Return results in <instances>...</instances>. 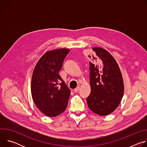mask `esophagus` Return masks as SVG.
<instances>
[{
	"instance_id": "34e87169",
	"label": "esophagus",
	"mask_w": 147,
	"mask_h": 147,
	"mask_svg": "<svg viewBox=\"0 0 147 147\" xmlns=\"http://www.w3.org/2000/svg\"><path fill=\"white\" fill-rule=\"evenodd\" d=\"M79 90H80V87H77L76 88H75V89L74 90V91L75 92H78L79 91Z\"/></svg>"
}]
</instances>
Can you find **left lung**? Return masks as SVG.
Segmentation results:
<instances>
[{"label": "left lung", "mask_w": 147, "mask_h": 147, "mask_svg": "<svg viewBox=\"0 0 147 147\" xmlns=\"http://www.w3.org/2000/svg\"><path fill=\"white\" fill-rule=\"evenodd\" d=\"M92 62H90L91 93L87 98L94 113L107 116L119 105L123 96L122 74L115 58L107 50L92 48Z\"/></svg>", "instance_id": "left-lung-1"}]
</instances>
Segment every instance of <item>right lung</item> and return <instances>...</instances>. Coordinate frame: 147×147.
Instances as JSON below:
<instances>
[{
    "mask_svg": "<svg viewBox=\"0 0 147 147\" xmlns=\"http://www.w3.org/2000/svg\"><path fill=\"white\" fill-rule=\"evenodd\" d=\"M69 49L47 52L36 63L31 80V95L38 108L49 117H56L67 108L70 90L59 72Z\"/></svg>",
    "mask_w": 147,
    "mask_h": 147,
    "instance_id": "add662e5",
    "label": "right lung"
}]
</instances>
